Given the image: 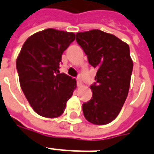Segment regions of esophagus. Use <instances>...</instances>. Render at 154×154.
Returning <instances> with one entry per match:
<instances>
[{"label":"esophagus","mask_w":154,"mask_h":154,"mask_svg":"<svg viewBox=\"0 0 154 154\" xmlns=\"http://www.w3.org/2000/svg\"><path fill=\"white\" fill-rule=\"evenodd\" d=\"M77 86H78V87L82 86V81H81V79H80L79 77H77Z\"/></svg>","instance_id":"34e87169"}]
</instances>
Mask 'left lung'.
Segmentation results:
<instances>
[{"label":"left lung","instance_id":"left-lung-1","mask_svg":"<svg viewBox=\"0 0 154 154\" xmlns=\"http://www.w3.org/2000/svg\"><path fill=\"white\" fill-rule=\"evenodd\" d=\"M76 41L97 69L90 85L93 96L82 105L83 113L93 124L106 125L117 117L128 96L134 66L129 47L99 29L77 32Z\"/></svg>","mask_w":154,"mask_h":154}]
</instances>
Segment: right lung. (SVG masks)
Instances as JSON below:
<instances>
[{
  "label": "right lung",
  "mask_w": 154,
  "mask_h": 154,
  "mask_svg": "<svg viewBox=\"0 0 154 154\" xmlns=\"http://www.w3.org/2000/svg\"><path fill=\"white\" fill-rule=\"evenodd\" d=\"M75 40L73 32L47 29L23 45L17 59L20 85L37 114L54 118L62 114L76 89V80L60 73L63 52Z\"/></svg>",
  "instance_id": "add662e5"
}]
</instances>
